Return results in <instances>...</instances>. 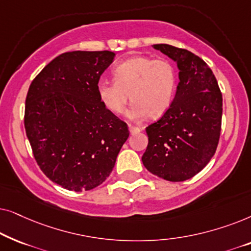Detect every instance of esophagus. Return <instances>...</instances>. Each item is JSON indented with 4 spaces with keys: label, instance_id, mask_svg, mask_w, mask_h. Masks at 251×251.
I'll return each mask as SVG.
<instances>
[{
    "label": "esophagus",
    "instance_id": "1",
    "mask_svg": "<svg viewBox=\"0 0 251 251\" xmlns=\"http://www.w3.org/2000/svg\"><path fill=\"white\" fill-rule=\"evenodd\" d=\"M128 126H129V131H130V133H131V135H136V133L140 132V130H142L139 128V126H135L132 125H129Z\"/></svg>",
    "mask_w": 251,
    "mask_h": 251
}]
</instances>
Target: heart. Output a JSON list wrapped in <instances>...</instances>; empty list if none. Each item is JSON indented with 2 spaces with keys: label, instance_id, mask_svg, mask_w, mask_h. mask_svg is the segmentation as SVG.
Wrapping results in <instances>:
<instances>
[{
  "label": "heart",
  "instance_id": "heart-1",
  "mask_svg": "<svg viewBox=\"0 0 251 251\" xmlns=\"http://www.w3.org/2000/svg\"><path fill=\"white\" fill-rule=\"evenodd\" d=\"M114 81L101 78L97 83L99 99L113 114H121L131 100L129 116L155 119L170 108L177 88L176 68L167 59L136 56L119 64Z\"/></svg>",
  "mask_w": 251,
  "mask_h": 251
}]
</instances>
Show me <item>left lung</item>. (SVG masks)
<instances>
[{"mask_svg":"<svg viewBox=\"0 0 251 251\" xmlns=\"http://www.w3.org/2000/svg\"><path fill=\"white\" fill-rule=\"evenodd\" d=\"M153 48L177 64L179 83L170 108L146 128L149 145L142 161L157 177L184 181L200 173L217 149L222 92L210 67L197 54L169 44Z\"/></svg>","mask_w":251,"mask_h":251,"instance_id":"obj_1","label":"left lung"}]
</instances>
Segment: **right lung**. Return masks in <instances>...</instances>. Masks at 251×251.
Instances as JSON below:
<instances>
[{
    "label": "right lung",
    "instance_id": "right-lung-1",
    "mask_svg": "<svg viewBox=\"0 0 251 251\" xmlns=\"http://www.w3.org/2000/svg\"><path fill=\"white\" fill-rule=\"evenodd\" d=\"M112 51L61 53L37 74L25 105V130L43 174L70 191L97 187L112 173L128 126L102 105L100 75Z\"/></svg>",
    "mask_w": 251,
    "mask_h": 251
}]
</instances>
